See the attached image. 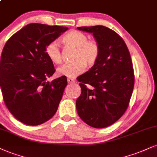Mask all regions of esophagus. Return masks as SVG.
Wrapping results in <instances>:
<instances>
[{
  "label": "esophagus",
  "mask_w": 157,
  "mask_h": 157,
  "mask_svg": "<svg viewBox=\"0 0 157 157\" xmlns=\"http://www.w3.org/2000/svg\"><path fill=\"white\" fill-rule=\"evenodd\" d=\"M67 82H68V83L71 84V83H74V82H75V80L72 78H68L67 79Z\"/></svg>",
  "instance_id": "esophagus-1"
}]
</instances>
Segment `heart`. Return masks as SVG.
Wrapping results in <instances>:
<instances>
[{"instance_id": "b5f03b06", "label": "heart", "mask_w": 157, "mask_h": 157, "mask_svg": "<svg viewBox=\"0 0 157 157\" xmlns=\"http://www.w3.org/2000/svg\"><path fill=\"white\" fill-rule=\"evenodd\" d=\"M85 33L78 31H71L66 34L62 40L66 44L77 48L72 63H65L57 69L60 76L75 78L83 73L86 65L91 67L97 61L100 54V47L97 41L88 40ZM45 53L52 63L61 62V52L57 41L49 42L45 48Z\"/></svg>"}]
</instances>
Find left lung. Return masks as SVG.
<instances>
[{"label": "left lung", "instance_id": "left-lung-1", "mask_svg": "<svg viewBox=\"0 0 157 157\" xmlns=\"http://www.w3.org/2000/svg\"><path fill=\"white\" fill-rule=\"evenodd\" d=\"M77 29L93 33L100 47L97 61L77 77L82 90L76 101L77 113L92 127H107L129 106L135 83L131 56L124 41L113 30L103 25Z\"/></svg>", "mask_w": 157, "mask_h": 157}]
</instances>
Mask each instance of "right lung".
Here are the masks:
<instances>
[{
  "label": "right lung",
  "instance_id": "1",
  "mask_svg": "<svg viewBox=\"0 0 157 157\" xmlns=\"http://www.w3.org/2000/svg\"><path fill=\"white\" fill-rule=\"evenodd\" d=\"M68 28L31 23L6 43L0 63V86L7 108L18 121L36 126L57 111L67 77L46 82L56 69L45 53L49 42Z\"/></svg>",
  "mask_w": 157,
  "mask_h": 157
}]
</instances>
